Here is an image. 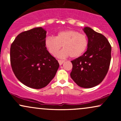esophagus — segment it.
Instances as JSON below:
<instances>
[{
	"label": "esophagus",
	"mask_w": 121,
	"mask_h": 121,
	"mask_svg": "<svg viewBox=\"0 0 121 121\" xmlns=\"http://www.w3.org/2000/svg\"><path fill=\"white\" fill-rule=\"evenodd\" d=\"M64 61H65L64 60H58V62H59L60 65H61Z\"/></svg>",
	"instance_id": "1"
}]
</instances>
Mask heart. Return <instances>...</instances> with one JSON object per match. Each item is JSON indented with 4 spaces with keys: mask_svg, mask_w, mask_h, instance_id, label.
<instances>
[{
    "mask_svg": "<svg viewBox=\"0 0 121 121\" xmlns=\"http://www.w3.org/2000/svg\"><path fill=\"white\" fill-rule=\"evenodd\" d=\"M45 46L51 55H57L62 45L63 49L59 53L60 58H77L86 49L88 40L86 36L74 30H62L55 37L48 36L44 41Z\"/></svg>",
    "mask_w": 121,
    "mask_h": 121,
    "instance_id": "heart-1",
    "label": "heart"
}]
</instances>
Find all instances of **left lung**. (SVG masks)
Masks as SVG:
<instances>
[{
  "mask_svg": "<svg viewBox=\"0 0 121 121\" xmlns=\"http://www.w3.org/2000/svg\"><path fill=\"white\" fill-rule=\"evenodd\" d=\"M83 30L88 39L87 50L72 61L70 77L77 85L91 88L100 84L108 73L111 60L112 47L107 39L88 27Z\"/></svg>",
  "mask_w": 121,
  "mask_h": 121,
  "instance_id": "1",
  "label": "left lung"
}]
</instances>
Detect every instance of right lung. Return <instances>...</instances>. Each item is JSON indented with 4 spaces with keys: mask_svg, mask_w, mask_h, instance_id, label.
<instances>
[{
    "mask_svg": "<svg viewBox=\"0 0 121 121\" xmlns=\"http://www.w3.org/2000/svg\"><path fill=\"white\" fill-rule=\"evenodd\" d=\"M47 31L36 27L18 35L10 49L12 69L22 84L33 89L45 87L59 67L44 44Z\"/></svg>",
    "mask_w": 121,
    "mask_h": 121,
    "instance_id": "obj_1",
    "label": "right lung"
}]
</instances>
